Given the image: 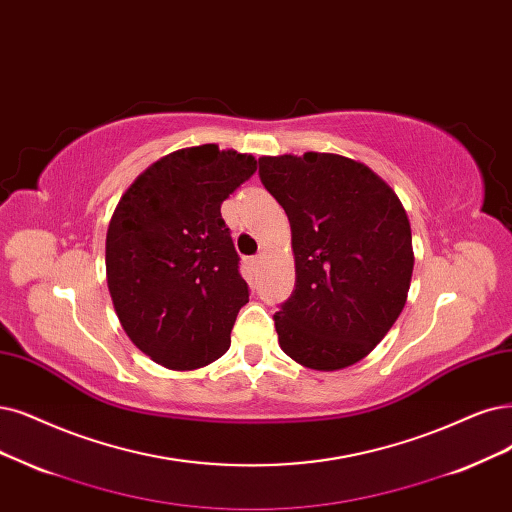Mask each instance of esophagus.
<instances>
[{
  "mask_svg": "<svg viewBox=\"0 0 512 512\" xmlns=\"http://www.w3.org/2000/svg\"><path fill=\"white\" fill-rule=\"evenodd\" d=\"M261 259H263V255H255V257L251 259V263H253V266H255V268H259V263H261Z\"/></svg>",
  "mask_w": 512,
  "mask_h": 512,
  "instance_id": "esophagus-1",
  "label": "esophagus"
}]
</instances>
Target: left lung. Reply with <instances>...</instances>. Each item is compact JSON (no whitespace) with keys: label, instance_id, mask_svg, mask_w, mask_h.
I'll list each match as a JSON object with an SVG mask.
<instances>
[{"label":"left lung","instance_id":"left-lung-1","mask_svg":"<svg viewBox=\"0 0 512 512\" xmlns=\"http://www.w3.org/2000/svg\"><path fill=\"white\" fill-rule=\"evenodd\" d=\"M259 179L285 208L295 253V289L274 314L282 352L318 371L358 363L407 301L413 249L401 200L337 154L263 156Z\"/></svg>","mask_w":512,"mask_h":512}]
</instances>
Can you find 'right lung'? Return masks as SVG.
I'll return each mask as SVG.
<instances>
[{
	"mask_svg": "<svg viewBox=\"0 0 512 512\" xmlns=\"http://www.w3.org/2000/svg\"><path fill=\"white\" fill-rule=\"evenodd\" d=\"M255 170L249 154L187 147L151 164L118 202L107 287L130 342L158 365L198 369L230 348L249 285L221 204Z\"/></svg>",
	"mask_w": 512,
	"mask_h": 512,
	"instance_id": "right-lung-1",
	"label": "right lung"
}]
</instances>
